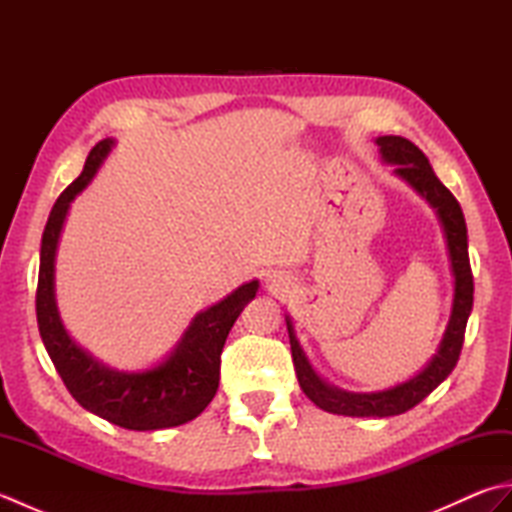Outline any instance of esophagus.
I'll return each instance as SVG.
<instances>
[{
  "mask_svg": "<svg viewBox=\"0 0 512 512\" xmlns=\"http://www.w3.org/2000/svg\"><path fill=\"white\" fill-rule=\"evenodd\" d=\"M284 286H286L284 277H281V275H268L266 288H268L270 292H275V295H279V292H284Z\"/></svg>",
  "mask_w": 512,
  "mask_h": 512,
  "instance_id": "1",
  "label": "esophagus"
}]
</instances>
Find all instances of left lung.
Returning <instances> with one entry per match:
<instances>
[{"mask_svg": "<svg viewBox=\"0 0 512 512\" xmlns=\"http://www.w3.org/2000/svg\"><path fill=\"white\" fill-rule=\"evenodd\" d=\"M376 143L383 158L387 162H394V171L398 176L405 178L413 189L420 191L424 198L433 204V209L438 211L444 233H447L451 266L455 275V299L449 328L447 334H444L436 358H433L416 378H411L407 383L391 387L387 391H376V394H347V391L325 385L306 361V354L301 352V347L295 339V332H292V323L288 321L292 363H295V372L303 394L323 411L352 418L398 416V413L409 411L411 407H416L418 402L427 398L431 391L453 372V367L458 365L464 345L466 321H469V314L473 308V273L469 262V242H466V222L460 202L455 200V195L438 180L427 156H424L411 140L402 136H380Z\"/></svg>", "mask_w": 512, "mask_h": 512, "instance_id": "8db88e82", "label": "left lung"}]
</instances>
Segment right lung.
<instances>
[{"label":"right lung","instance_id":"add662e5","mask_svg":"<svg viewBox=\"0 0 512 512\" xmlns=\"http://www.w3.org/2000/svg\"><path fill=\"white\" fill-rule=\"evenodd\" d=\"M112 140L105 138L90 151L81 176L54 202L41 237V262L37 281V325L63 385L83 409L107 422L132 431L169 429L198 418L220 385V356L226 336L239 312L255 297L257 281L239 286L226 299L193 319L180 345L165 363L138 374H118L99 365L76 345L61 325L54 306V250L74 195L88 187Z\"/></svg>","mask_w":512,"mask_h":512}]
</instances>
